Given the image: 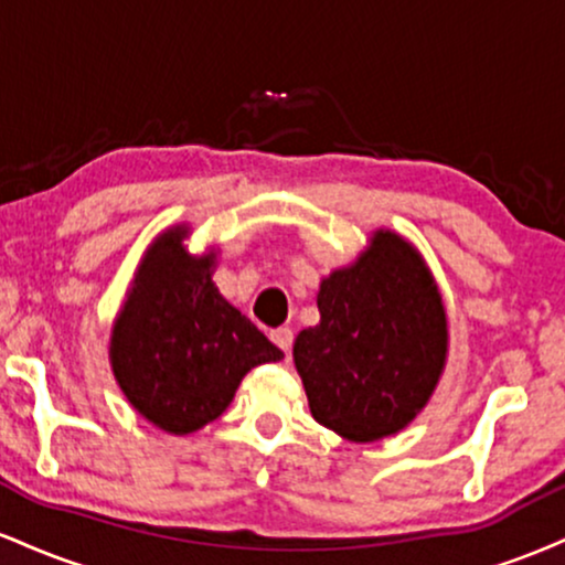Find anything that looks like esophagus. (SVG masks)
<instances>
[{
	"instance_id": "obj_1",
	"label": "esophagus",
	"mask_w": 565,
	"mask_h": 565,
	"mask_svg": "<svg viewBox=\"0 0 565 565\" xmlns=\"http://www.w3.org/2000/svg\"><path fill=\"white\" fill-rule=\"evenodd\" d=\"M270 340H274L276 345L284 350V353H289V350H291V340H295V334H291L289 327H278V329H274V332H270Z\"/></svg>"
}]
</instances>
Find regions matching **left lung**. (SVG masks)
<instances>
[{
    "label": "left lung",
    "mask_w": 565,
    "mask_h": 565,
    "mask_svg": "<svg viewBox=\"0 0 565 565\" xmlns=\"http://www.w3.org/2000/svg\"><path fill=\"white\" fill-rule=\"evenodd\" d=\"M316 305L321 321L291 348L316 423L353 444L404 430L449 359V316L417 246L372 231L353 263L321 278Z\"/></svg>",
    "instance_id": "8db88e82"
}]
</instances>
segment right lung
Listing matches in <instances>:
<instances>
[{
  "label": "right lung",
  "instance_id": "right-lung-1",
  "mask_svg": "<svg viewBox=\"0 0 565 565\" xmlns=\"http://www.w3.org/2000/svg\"><path fill=\"white\" fill-rule=\"evenodd\" d=\"M188 223L148 244L116 313L108 361L129 406L170 436L228 408L244 374L284 353L212 281L220 249L188 252Z\"/></svg>",
  "mask_w": 565,
  "mask_h": 565
}]
</instances>
